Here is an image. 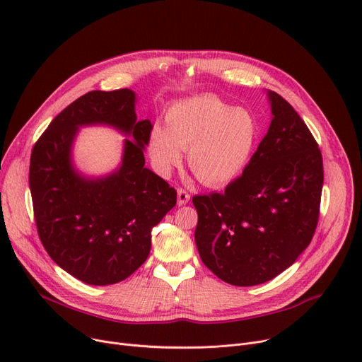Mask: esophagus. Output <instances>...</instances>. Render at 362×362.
<instances>
[{"instance_id":"esophagus-1","label":"esophagus","mask_w":362,"mask_h":362,"mask_svg":"<svg viewBox=\"0 0 362 362\" xmlns=\"http://www.w3.org/2000/svg\"><path fill=\"white\" fill-rule=\"evenodd\" d=\"M191 199V195H189L185 189H177V204L179 205H185Z\"/></svg>"}]
</instances>
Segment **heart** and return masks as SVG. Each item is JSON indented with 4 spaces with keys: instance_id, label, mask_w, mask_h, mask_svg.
Here are the masks:
<instances>
[{
    "instance_id": "1",
    "label": "heart",
    "mask_w": 362,
    "mask_h": 362,
    "mask_svg": "<svg viewBox=\"0 0 362 362\" xmlns=\"http://www.w3.org/2000/svg\"><path fill=\"white\" fill-rule=\"evenodd\" d=\"M167 127L156 124L148 138L152 164L161 175L182 163L208 186L235 180L250 164L258 141V123L245 108H233L216 95H198L171 104Z\"/></svg>"
}]
</instances>
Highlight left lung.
Instances as JSON below:
<instances>
[{"label": "left lung", "mask_w": 362, "mask_h": 362, "mask_svg": "<svg viewBox=\"0 0 362 362\" xmlns=\"http://www.w3.org/2000/svg\"><path fill=\"white\" fill-rule=\"evenodd\" d=\"M272 123L240 177L197 195L195 242L202 262L235 286H255L289 269L310 245L325 175L310 129L269 90Z\"/></svg>", "instance_id": "1"}]
</instances>
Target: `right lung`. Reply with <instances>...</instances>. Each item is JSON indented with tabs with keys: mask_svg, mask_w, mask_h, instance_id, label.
Returning a JSON list of instances; mask_svg holds the SVG:
<instances>
[{
	"mask_svg": "<svg viewBox=\"0 0 362 362\" xmlns=\"http://www.w3.org/2000/svg\"><path fill=\"white\" fill-rule=\"evenodd\" d=\"M130 89L92 90L57 116L32 149L29 187L37 235L60 267L93 286L124 280L146 261L151 230L176 205V191L144 167L152 129L136 119ZM111 125L130 136L122 164L89 178L74 167L79 127Z\"/></svg>",
	"mask_w": 362,
	"mask_h": 362,
	"instance_id": "obj_1",
	"label": "right lung"
}]
</instances>
